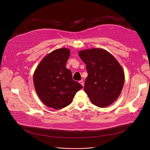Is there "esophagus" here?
<instances>
[{"label":"esophagus","mask_w":150,"mask_h":150,"mask_svg":"<svg viewBox=\"0 0 150 150\" xmlns=\"http://www.w3.org/2000/svg\"><path fill=\"white\" fill-rule=\"evenodd\" d=\"M79 82L80 84H81L82 85V87H83V81H79Z\"/></svg>","instance_id":"34e87169"}]
</instances>
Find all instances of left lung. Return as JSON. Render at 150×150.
Here are the masks:
<instances>
[{"label":"left lung","instance_id":"8db88e82","mask_svg":"<svg viewBox=\"0 0 150 150\" xmlns=\"http://www.w3.org/2000/svg\"><path fill=\"white\" fill-rule=\"evenodd\" d=\"M78 54L88 72L84 91L95 105L105 108L111 105L120 96L125 82L120 63L110 52L101 48L84 49Z\"/></svg>","mask_w":150,"mask_h":150}]
</instances>
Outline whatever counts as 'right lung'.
Returning <instances> with one entry per match:
<instances>
[{
    "instance_id": "1",
    "label": "right lung",
    "mask_w": 150,
    "mask_h": 150,
    "mask_svg": "<svg viewBox=\"0 0 150 150\" xmlns=\"http://www.w3.org/2000/svg\"><path fill=\"white\" fill-rule=\"evenodd\" d=\"M70 50L60 48L44 57L33 75L35 91L46 105L54 109L69 105L82 85L74 81L71 71L66 68Z\"/></svg>"
}]
</instances>
